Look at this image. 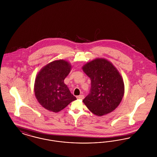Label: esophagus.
<instances>
[{
	"label": "esophagus",
	"mask_w": 157,
	"mask_h": 157,
	"mask_svg": "<svg viewBox=\"0 0 157 157\" xmlns=\"http://www.w3.org/2000/svg\"><path fill=\"white\" fill-rule=\"evenodd\" d=\"M77 98L79 99H83L84 98V96L83 95H79V96H77Z\"/></svg>",
	"instance_id": "esophagus-1"
}]
</instances>
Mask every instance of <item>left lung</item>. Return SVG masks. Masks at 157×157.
<instances>
[{"instance_id":"left-lung-1","label":"left lung","mask_w":157,"mask_h":157,"mask_svg":"<svg viewBox=\"0 0 157 157\" xmlns=\"http://www.w3.org/2000/svg\"><path fill=\"white\" fill-rule=\"evenodd\" d=\"M91 81L90 93L83 102L90 111L102 116L115 110L124 94V84L120 72L112 63L97 58L83 66Z\"/></svg>"}]
</instances>
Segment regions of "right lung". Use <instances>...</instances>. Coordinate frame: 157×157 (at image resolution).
<instances>
[{"mask_svg": "<svg viewBox=\"0 0 157 157\" xmlns=\"http://www.w3.org/2000/svg\"><path fill=\"white\" fill-rule=\"evenodd\" d=\"M71 67L67 61L58 60L47 64L38 72L34 85L35 95L46 109L59 112L76 99L64 83Z\"/></svg>", "mask_w": 157, "mask_h": 157, "instance_id": "add662e5", "label": "right lung"}]
</instances>
